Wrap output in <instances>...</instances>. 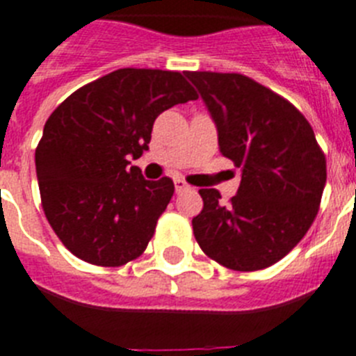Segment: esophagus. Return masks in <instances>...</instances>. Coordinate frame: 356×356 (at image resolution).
<instances>
[{"label": "esophagus", "instance_id": "1", "mask_svg": "<svg viewBox=\"0 0 356 356\" xmlns=\"http://www.w3.org/2000/svg\"><path fill=\"white\" fill-rule=\"evenodd\" d=\"M188 190H191V186L184 181V179H175V191H177V193H182V191Z\"/></svg>", "mask_w": 356, "mask_h": 356}]
</instances>
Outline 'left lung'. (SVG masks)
Here are the masks:
<instances>
[{"mask_svg": "<svg viewBox=\"0 0 356 356\" xmlns=\"http://www.w3.org/2000/svg\"><path fill=\"white\" fill-rule=\"evenodd\" d=\"M216 123L220 154L242 170L227 202L199 190L191 220L204 254L240 272L285 258L314 224L326 184V157L308 120L286 98L240 73L184 71Z\"/></svg>", "mask_w": 356, "mask_h": 356, "instance_id": "obj_1", "label": "left lung"}]
</instances>
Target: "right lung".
Here are the masks:
<instances>
[{"instance_id": "right-lung-1", "label": "right lung", "mask_w": 356, "mask_h": 356, "mask_svg": "<svg viewBox=\"0 0 356 356\" xmlns=\"http://www.w3.org/2000/svg\"><path fill=\"white\" fill-rule=\"evenodd\" d=\"M199 95L179 71L123 67L76 89L46 120L35 148L41 204L76 258L122 267L147 249L174 181H147L138 159L163 111Z\"/></svg>"}]
</instances>
